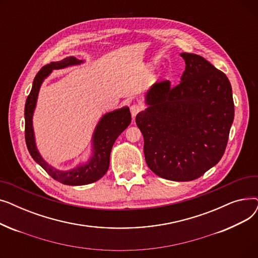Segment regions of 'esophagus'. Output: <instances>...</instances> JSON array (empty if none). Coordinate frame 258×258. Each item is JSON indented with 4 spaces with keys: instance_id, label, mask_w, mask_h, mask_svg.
Segmentation results:
<instances>
[{
    "instance_id": "1",
    "label": "esophagus",
    "mask_w": 258,
    "mask_h": 258,
    "mask_svg": "<svg viewBox=\"0 0 258 258\" xmlns=\"http://www.w3.org/2000/svg\"><path fill=\"white\" fill-rule=\"evenodd\" d=\"M141 110H142V106H141L140 104L134 103V104L131 105V113H132V116H133V117L136 116Z\"/></svg>"
}]
</instances>
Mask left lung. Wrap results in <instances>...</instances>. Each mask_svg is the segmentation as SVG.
<instances>
[{
	"mask_svg": "<svg viewBox=\"0 0 258 258\" xmlns=\"http://www.w3.org/2000/svg\"><path fill=\"white\" fill-rule=\"evenodd\" d=\"M180 84H155L145 93L146 108L136 116L150 169L177 182L192 181L222 159L234 119L228 77L194 53H181Z\"/></svg>",
	"mask_w": 258,
	"mask_h": 258,
	"instance_id": "1",
	"label": "left lung"
}]
</instances>
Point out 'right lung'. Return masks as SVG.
<instances>
[{
  "mask_svg": "<svg viewBox=\"0 0 258 258\" xmlns=\"http://www.w3.org/2000/svg\"><path fill=\"white\" fill-rule=\"evenodd\" d=\"M84 62L85 60L69 56L59 61H52L51 63L43 67L33 80L31 92L29 96L27 97L25 104V139L31 157L54 180L60 182L61 184L71 186L91 184L103 177L108 169V166H110L112 147L119 135L130 125L132 120L128 106H122L117 110L103 114L95 126L92 135L91 156L86 162H81L75 167L61 170L53 167L44 160L37 150L33 130V114L36 107L40 87L53 70H60Z\"/></svg>",
  "mask_w": 258,
  "mask_h": 258,
  "instance_id": "right-lung-1",
  "label": "right lung"
}]
</instances>
